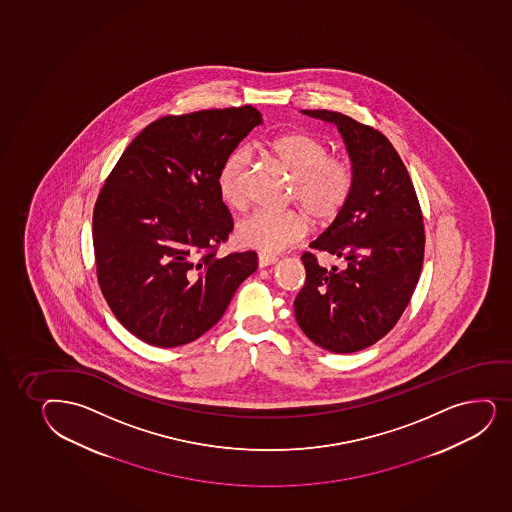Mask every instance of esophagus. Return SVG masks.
<instances>
[{
    "instance_id": "esophagus-1",
    "label": "esophagus",
    "mask_w": 512,
    "mask_h": 512,
    "mask_svg": "<svg viewBox=\"0 0 512 512\" xmlns=\"http://www.w3.org/2000/svg\"><path fill=\"white\" fill-rule=\"evenodd\" d=\"M277 256H273V254H258V265L259 268H266V266L275 265L277 263Z\"/></svg>"
}]
</instances>
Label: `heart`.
Segmentation results:
<instances>
[{"label":"heart","instance_id":"obj_1","mask_svg":"<svg viewBox=\"0 0 512 512\" xmlns=\"http://www.w3.org/2000/svg\"><path fill=\"white\" fill-rule=\"evenodd\" d=\"M270 150L294 176L292 198L299 201L314 220L329 222L338 217L352 193V172L343 160L329 155L328 145L321 138L307 131H290L273 138ZM247 159L246 148H235L218 169V193L230 208L244 205L242 181ZM307 230L309 220L299 210H254L239 220L235 239L247 249L277 254L302 239Z\"/></svg>","mask_w":512,"mask_h":512}]
</instances>
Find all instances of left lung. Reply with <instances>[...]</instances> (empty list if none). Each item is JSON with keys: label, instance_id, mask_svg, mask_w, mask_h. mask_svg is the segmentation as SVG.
<instances>
[{"label": "left lung", "instance_id": "left-lung-1", "mask_svg": "<svg viewBox=\"0 0 512 512\" xmlns=\"http://www.w3.org/2000/svg\"><path fill=\"white\" fill-rule=\"evenodd\" d=\"M300 112L340 131L352 164V193L309 244L345 259V268L326 270L314 254H302L306 283L295 297V319L318 347L359 352L388 335L412 299L425 246L422 212L386 136L340 112Z\"/></svg>", "mask_w": 512, "mask_h": 512}]
</instances>
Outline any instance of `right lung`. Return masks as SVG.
I'll return each mask as SVG.
<instances>
[{
  "instance_id": "1",
  "label": "right lung",
  "mask_w": 512,
  "mask_h": 512,
  "mask_svg": "<svg viewBox=\"0 0 512 512\" xmlns=\"http://www.w3.org/2000/svg\"><path fill=\"white\" fill-rule=\"evenodd\" d=\"M259 124L253 106L157 119L107 177L94 208L97 278L119 323L148 345L205 335L258 268L254 251L215 249L234 229L218 169Z\"/></svg>"
}]
</instances>
